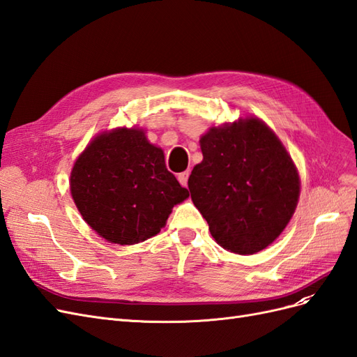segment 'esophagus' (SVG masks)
Instances as JSON below:
<instances>
[{"label":"esophagus","instance_id":"obj_1","mask_svg":"<svg viewBox=\"0 0 357 357\" xmlns=\"http://www.w3.org/2000/svg\"><path fill=\"white\" fill-rule=\"evenodd\" d=\"M189 174H190V171L188 169V171H183V172H180V174L177 176V178H178V181H180V185H181V186H188V178H189Z\"/></svg>","mask_w":357,"mask_h":357}]
</instances>
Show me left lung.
Listing matches in <instances>:
<instances>
[{"mask_svg":"<svg viewBox=\"0 0 357 357\" xmlns=\"http://www.w3.org/2000/svg\"><path fill=\"white\" fill-rule=\"evenodd\" d=\"M199 144L204 159L188 186L213 238L236 255L264 250L298 205L301 181L286 147L257 117L213 126Z\"/></svg>","mask_w":357,"mask_h":357,"instance_id":"left-lung-1","label":"left lung"}]
</instances>
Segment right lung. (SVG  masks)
I'll use <instances>...</instances> for the list:
<instances>
[{
  "instance_id": "add662e5",
  "label": "right lung",
  "mask_w": 357,
  "mask_h": 357,
  "mask_svg": "<svg viewBox=\"0 0 357 357\" xmlns=\"http://www.w3.org/2000/svg\"><path fill=\"white\" fill-rule=\"evenodd\" d=\"M70 190L84 222L121 245L156 235L172 207L189 197L167 169L162 149L137 128L96 135L75 160Z\"/></svg>"
}]
</instances>
